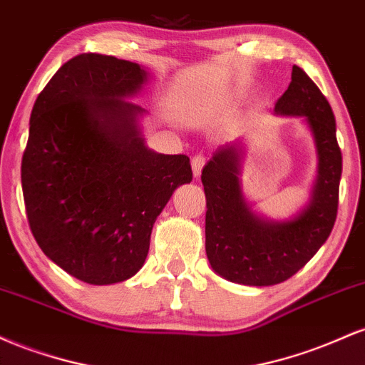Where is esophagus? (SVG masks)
I'll list each match as a JSON object with an SVG mask.
<instances>
[{
  "label": "esophagus",
  "instance_id": "1",
  "mask_svg": "<svg viewBox=\"0 0 365 365\" xmlns=\"http://www.w3.org/2000/svg\"><path fill=\"white\" fill-rule=\"evenodd\" d=\"M204 165H206V158H204L202 154H195V156L192 158V173H194L195 178L200 177V171H202Z\"/></svg>",
  "mask_w": 365,
  "mask_h": 365
}]
</instances>
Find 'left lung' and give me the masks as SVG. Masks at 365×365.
<instances>
[{
  "instance_id": "obj_1",
  "label": "left lung",
  "mask_w": 365,
  "mask_h": 365,
  "mask_svg": "<svg viewBox=\"0 0 365 365\" xmlns=\"http://www.w3.org/2000/svg\"><path fill=\"white\" fill-rule=\"evenodd\" d=\"M276 115L304 116L317 150L311 202L284 223L259 217L240 183L244 144L238 139L215 153L202 170L206 194V254L217 274L233 283L269 287L292 278L328 240L338 212L341 150L328 99L300 66L274 104Z\"/></svg>"
}]
</instances>
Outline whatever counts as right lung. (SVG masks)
Listing matches in <instances>:
<instances>
[{
	"label": "right lung",
	"instance_id": "add662e5",
	"mask_svg": "<svg viewBox=\"0 0 365 365\" xmlns=\"http://www.w3.org/2000/svg\"><path fill=\"white\" fill-rule=\"evenodd\" d=\"M148 73L137 63L82 53L37 96L22 158L29 226L41 250L91 284L144 266L153 225L175 188L192 182L185 154H158L125 98Z\"/></svg>",
	"mask_w": 365,
	"mask_h": 365
}]
</instances>
